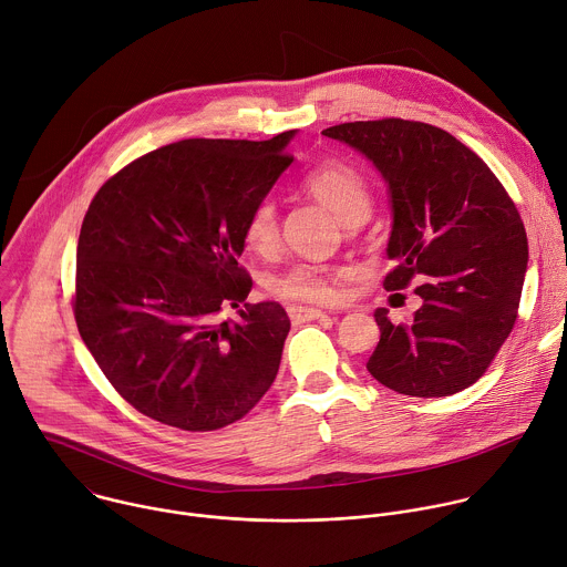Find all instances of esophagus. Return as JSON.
I'll list each match as a JSON object with an SVG mask.
<instances>
[{"label": "esophagus", "mask_w": 567, "mask_h": 567, "mask_svg": "<svg viewBox=\"0 0 567 567\" xmlns=\"http://www.w3.org/2000/svg\"><path fill=\"white\" fill-rule=\"evenodd\" d=\"M288 315L292 321L301 323V321H310V319H319V317H326L323 310H317V308H306V306H292L288 308Z\"/></svg>", "instance_id": "34e87169"}]
</instances>
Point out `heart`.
Returning a JSON list of instances; mask_svg holds the SVG:
<instances>
[{
  "mask_svg": "<svg viewBox=\"0 0 567 567\" xmlns=\"http://www.w3.org/2000/svg\"><path fill=\"white\" fill-rule=\"evenodd\" d=\"M301 187L347 225L362 223L371 212V189L367 181L344 163H326L312 169L303 176ZM244 241L248 250L257 255H268L277 248L279 220L272 200H261L252 207L244 228ZM349 275V268L299 264L275 277L270 290L295 303H332L342 295V279Z\"/></svg>",
  "mask_w": 567,
  "mask_h": 567,
  "instance_id": "b5f03b06",
  "label": "heart"
}]
</instances>
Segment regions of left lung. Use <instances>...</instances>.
I'll return each instance as SVG.
<instances>
[{"mask_svg": "<svg viewBox=\"0 0 567 567\" xmlns=\"http://www.w3.org/2000/svg\"><path fill=\"white\" fill-rule=\"evenodd\" d=\"M323 136L367 156L389 187L395 268L386 290L420 281L406 323L375 310L380 344L367 362L384 386L444 398L472 386L509 337L527 272V235L501 181L470 147L433 125L384 118Z\"/></svg>", "mask_w": 567, "mask_h": 567, "instance_id": "left-lung-1", "label": "left lung"}]
</instances>
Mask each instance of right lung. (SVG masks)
Masks as SVG:
<instances>
[{"instance_id": "1", "label": "right lung", "mask_w": 567, "mask_h": 567, "mask_svg": "<svg viewBox=\"0 0 567 567\" xmlns=\"http://www.w3.org/2000/svg\"><path fill=\"white\" fill-rule=\"evenodd\" d=\"M270 141L189 138L154 150L93 196L78 239L75 323L134 409L185 431L241 420L272 386L290 319L246 303L244 228L290 167ZM230 305L241 320L217 321Z\"/></svg>"}]
</instances>
